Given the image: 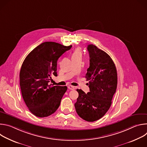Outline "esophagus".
<instances>
[{"label":"esophagus","instance_id":"34e87169","mask_svg":"<svg viewBox=\"0 0 147 147\" xmlns=\"http://www.w3.org/2000/svg\"><path fill=\"white\" fill-rule=\"evenodd\" d=\"M68 88H69V90H73L75 89L74 87H73V86H68Z\"/></svg>","mask_w":147,"mask_h":147}]
</instances>
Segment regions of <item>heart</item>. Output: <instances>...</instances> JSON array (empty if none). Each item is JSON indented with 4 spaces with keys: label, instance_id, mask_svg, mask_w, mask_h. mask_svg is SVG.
I'll list each match as a JSON object with an SVG mask.
<instances>
[{
    "label": "heart",
    "instance_id": "heart-1",
    "mask_svg": "<svg viewBox=\"0 0 147 147\" xmlns=\"http://www.w3.org/2000/svg\"><path fill=\"white\" fill-rule=\"evenodd\" d=\"M81 56V50L80 48H76L72 53V57H76V56Z\"/></svg>",
    "mask_w": 147,
    "mask_h": 147
}]
</instances>
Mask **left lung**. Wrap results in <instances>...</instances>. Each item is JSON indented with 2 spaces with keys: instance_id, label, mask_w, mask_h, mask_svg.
I'll return each mask as SVG.
<instances>
[{
  "instance_id": "8db88e82",
  "label": "left lung",
  "mask_w": 147,
  "mask_h": 147,
  "mask_svg": "<svg viewBox=\"0 0 147 147\" xmlns=\"http://www.w3.org/2000/svg\"><path fill=\"white\" fill-rule=\"evenodd\" d=\"M90 67L86 75L90 92L77 90L78 97L74 106L78 116L87 121L102 117L112 103L117 84V70L113 61L105 52L92 44L88 45Z\"/></svg>"
}]
</instances>
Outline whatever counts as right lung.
Returning a JSON list of instances; mask_svg holds the SVG:
<instances>
[{
    "instance_id": "add662e5",
    "label": "right lung",
    "mask_w": 147,
    "mask_h": 147,
    "mask_svg": "<svg viewBox=\"0 0 147 147\" xmlns=\"http://www.w3.org/2000/svg\"><path fill=\"white\" fill-rule=\"evenodd\" d=\"M72 47L54 42H45L26 57L20 72L23 98L30 111L44 117L55 113L67 90L66 86L49 84L52 75L57 76L58 59Z\"/></svg>"
}]
</instances>
